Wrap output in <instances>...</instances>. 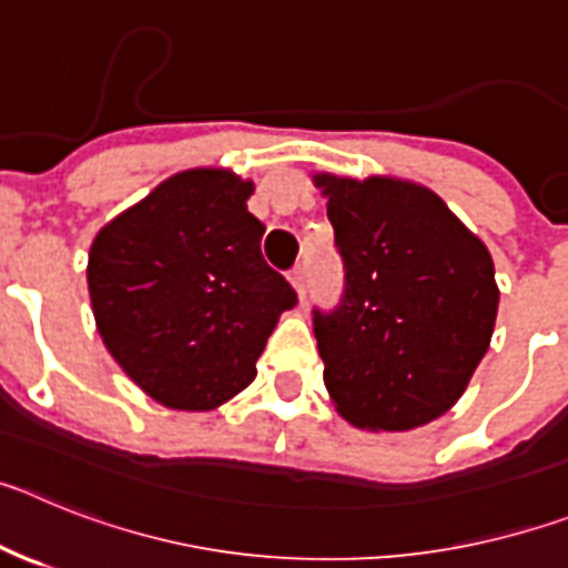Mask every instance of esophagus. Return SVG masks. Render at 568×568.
I'll use <instances>...</instances> for the list:
<instances>
[{"instance_id":"1","label":"esophagus","mask_w":568,"mask_h":568,"mask_svg":"<svg viewBox=\"0 0 568 568\" xmlns=\"http://www.w3.org/2000/svg\"><path fill=\"white\" fill-rule=\"evenodd\" d=\"M290 281H293L295 293H298V298L304 301L307 298V267H304V261H298L293 270H290Z\"/></svg>"}]
</instances>
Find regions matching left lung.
I'll list each match as a JSON object with an SVG mask.
<instances>
[{
    "label": "left lung",
    "instance_id": "8db88e82",
    "mask_svg": "<svg viewBox=\"0 0 568 568\" xmlns=\"http://www.w3.org/2000/svg\"><path fill=\"white\" fill-rule=\"evenodd\" d=\"M344 290L313 310L324 384L361 429L404 433L464 395L498 315L491 255L433 190L318 175Z\"/></svg>",
    "mask_w": 568,
    "mask_h": 568
}]
</instances>
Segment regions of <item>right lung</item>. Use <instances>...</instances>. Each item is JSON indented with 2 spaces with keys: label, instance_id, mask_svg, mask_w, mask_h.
Returning <instances> with one entry per match:
<instances>
[{
  "label": "right lung",
  "instance_id": "right-lung-1",
  "mask_svg": "<svg viewBox=\"0 0 568 568\" xmlns=\"http://www.w3.org/2000/svg\"><path fill=\"white\" fill-rule=\"evenodd\" d=\"M253 184L187 170L97 235L88 287L104 346L150 398L213 409L253 384L275 321L298 304L261 255Z\"/></svg>",
  "mask_w": 568,
  "mask_h": 568
}]
</instances>
